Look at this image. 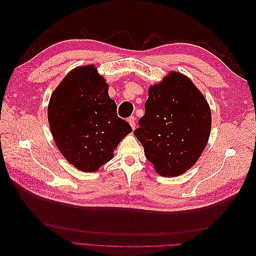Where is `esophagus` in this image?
<instances>
[{"mask_svg": "<svg viewBox=\"0 0 256 256\" xmlns=\"http://www.w3.org/2000/svg\"><path fill=\"white\" fill-rule=\"evenodd\" d=\"M128 122L130 124L131 128H132V129H134V128H136V118H134V116H131V118H128Z\"/></svg>", "mask_w": 256, "mask_h": 256, "instance_id": "obj_1", "label": "esophagus"}]
</instances>
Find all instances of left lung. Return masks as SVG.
Returning a JSON list of instances; mask_svg holds the SVG:
<instances>
[{"label":"left lung","instance_id":"obj_1","mask_svg":"<svg viewBox=\"0 0 256 256\" xmlns=\"http://www.w3.org/2000/svg\"><path fill=\"white\" fill-rule=\"evenodd\" d=\"M138 125L134 134L147 160L159 175L176 177L194 166L205 150L212 129L210 106L187 76L170 72L150 86Z\"/></svg>","mask_w":256,"mask_h":256}]
</instances>
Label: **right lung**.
Segmentation results:
<instances>
[{
	"mask_svg": "<svg viewBox=\"0 0 256 256\" xmlns=\"http://www.w3.org/2000/svg\"><path fill=\"white\" fill-rule=\"evenodd\" d=\"M108 90L109 84L92 64L69 72L50 97L48 120L54 142L69 164L82 172L98 171L132 131L118 116Z\"/></svg>",
	"mask_w": 256,
	"mask_h": 256,
	"instance_id": "1",
	"label": "right lung"
}]
</instances>
